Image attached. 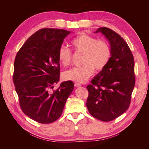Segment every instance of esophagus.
I'll return each instance as SVG.
<instances>
[{
  "mask_svg": "<svg viewBox=\"0 0 149 149\" xmlns=\"http://www.w3.org/2000/svg\"><path fill=\"white\" fill-rule=\"evenodd\" d=\"M81 86V84L78 83H74V86L75 87H79V86Z\"/></svg>",
  "mask_w": 149,
  "mask_h": 149,
  "instance_id": "esophagus-1",
  "label": "esophagus"
}]
</instances>
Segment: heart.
<instances>
[{
	"instance_id": "obj_1",
	"label": "heart",
	"mask_w": 149,
	"mask_h": 149,
	"mask_svg": "<svg viewBox=\"0 0 149 149\" xmlns=\"http://www.w3.org/2000/svg\"><path fill=\"white\" fill-rule=\"evenodd\" d=\"M76 53H83L82 66L65 72L63 78L66 80L80 83H85L94 71H101L109 63L111 57L110 44L105 40H98L87 33H81L71 42ZM58 59L65 67L71 63L72 52L69 48L61 46L58 51Z\"/></svg>"
}]
</instances>
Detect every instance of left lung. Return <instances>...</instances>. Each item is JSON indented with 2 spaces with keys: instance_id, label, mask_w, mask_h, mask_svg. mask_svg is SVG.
Returning a JSON list of instances; mask_svg holds the SVG:
<instances>
[{
  "instance_id": "obj_1",
  "label": "left lung",
  "mask_w": 149,
  "mask_h": 149,
  "mask_svg": "<svg viewBox=\"0 0 149 149\" xmlns=\"http://www.w3.org/2000/svg\"><path fill=\"white\" fill-rule=\"evenodd\" d=\"M109 42L111 57L109 63L87 86L88 111L94 118L109 122L127 110L136 78L131 50L118 33L107 27L99 28Z\"/></svg>"
}]
</instances>
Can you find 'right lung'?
<instances>
[{
  "instance_id": "1",
  "label": "right lung",
  "mask_w": 149,
  "mask_h": 149,
  "mask_svg": "<svg viewBox=\"0 0 149 149\" xmlns=\"http://www.w3.org/2000/svg\"><path fill=\"white\" fill-rule=\"evenodd\" d=\"M70 31L42 29L30 37L18 52L13 81L22 111L41 124H49L61 116L74 83L67 81L56 90L60 79L58 51Z\"/></svg>"
}]
</instances>
